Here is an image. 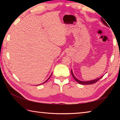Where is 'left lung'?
Listing matches in <instances>:
<instances>
[{
    "label": "left lung",
    "mask_w": 120,
    "mask_h": 120,
    "mask_svg": "<svg viewBox=\"0 0 120 120\" xmlns=\"http://www.w3.org/2000/svg\"><path fill=\"white\" fill-rule=\"evenodd\" d=\"M101 22H103V23H104V24H105V25L107 26H109L108 24H107V23H106V22H105V21H104V19H102V18H101ZM71 75H72V77H73V78H74L75 79V80H76L77 82H78L79 84H82V85H91V84H95V83L96 82H98V81L99 79H100L101 78V77H103V76H102V77H100V78H98V79H96L93 80L88 81V82H82V81H80V80H79L77 79L76 78V77H75L74 74H73V72H72V70H71Z\"/></svg>",
    "instance_id": "left-lung-1"
}]
</instances>
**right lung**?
Listing matches in <instances>:
<instances>
[{
    "instance_id": "obj_1",
    "label": "right lung",
    "mask_w": 120,
    "mask_h": 120,
    "mask_svg": "<svg viewBox=\"0 0 120 120\" xmlns=\"http://www.w3.org/2000/svg\"><path fill=\"white\" fill-rule=\"evenodd\" d=\"M51 75H52V74H51ZM51 76H50V77H51ZM50 77H49V78L48 79H47V80H46L45 81V82H47V81L48 80V79H49V78H50Z\"/></svg>"
}]
</instances>
